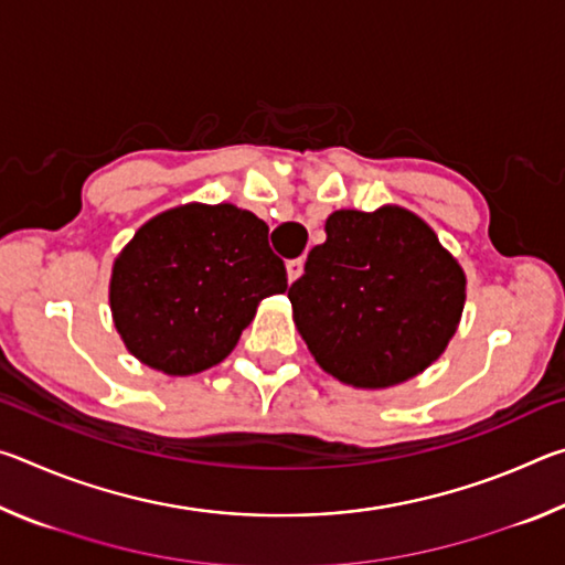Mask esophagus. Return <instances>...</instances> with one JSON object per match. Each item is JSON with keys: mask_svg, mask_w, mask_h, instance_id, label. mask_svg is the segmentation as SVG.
I'll return each mask as SVG.
<instances>
[{"mask_svg": "<svg viewBox=\"0 0 565 565\" xmlns=\"http://www.w3.org/2000/svg\"><path fill=\"white\" fill-rule=\"evenodd\" d=\"M301 271H303V259H294V262L286 264V276H289V284L299 279Z\"/></svg>", "mask_w": 565, "mask_h": 565, "instance_id": "esophagus-1", "label": "esophagus"}]
</instances>
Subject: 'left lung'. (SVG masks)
Listing matches in <instances>:
<instances>
[{
  "label": "left lung",
  "instance_id": "8db88e82",
  "mask_svg": "<svg viewBox=\"0 0 565 565\" xmlns=\"http://www.w3.org/2000/svg\"><path fill=\"white\" fill-rule=\"evenodd\" d=\"M289 289L294 323L329 376L353 388L414 379L461 321L466 274L431 226L404 206L339 209Z\"/></svg>",
  "mask_w": 565,
  "mask_h": 565
}]
</instances>
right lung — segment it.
Here are the masks:
<instances>
[{
    "label": "right lung",
    "instance_id": "right-lung-1",
    "mask_svg": "<svg viewBox=\"0 0 565 565\" xmlns=\"http://www.w3.org/2000/svg\"><path fill=\"white\" fill-rule=\"evenodd\" d=\"M269 226L234 204H181L151 216L111 266L114 329L167 376L222 363L266 296L284 294Z\"/></svg>",
    "mask_w": 565,
    "mask_h": 565
}]
</instances>
